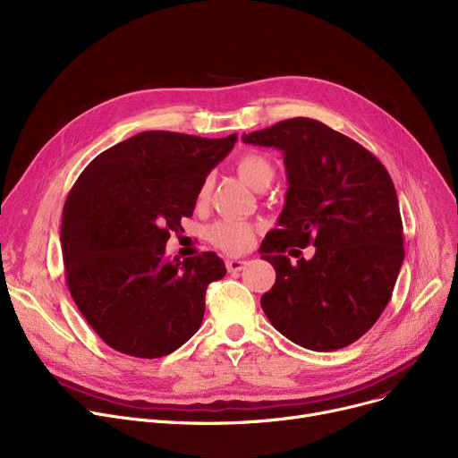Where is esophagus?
I'll return each instance as SVG.
<instances>
[{
	"label": "esophagus",
	"instance_id": "esophagus-1",
	"mask_svg": "<svg viewBox=\"0 0 458 458\" xmlns=\"http://www.w3.org/2000/svg\"><path fill=\"white\" fill-rule=\"evenodd\" d=\"M247 259H242V258H228L226 259V269H228V273H239V271H243L245 267H247Z\"/></svg>",
	"mask_w": 458,
	"mask_h": 458
}]
</instances>
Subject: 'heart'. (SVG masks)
I'll use <instances>...</instances> for the list:
<instances>
[{"instance_id":"1","label":"heart","mask_w":458,"mask_h":458,"mask_svg":"<svg viewBox=\"0 0 458 458\" xmlns=\"http://www.w3.org/2000/svg\"><path fill=\"white\" fill-rule=\"evenodd\" d=\"M237 173L242 174V178L250 185V187H259L261 183L271 182L275 176V166L273 163L258 152H249L243 154L237 159ZM211 187V176H208L200 187H199V195L197 200L204 202L208 192ZM252 226L243 221H233V219H225L215 223L209 228V239L211 243L219 247L225 252H242L252 243Z\"/></svg>"}]
</instances>
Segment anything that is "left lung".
Here are the masks:
<instances>
[{
  "instance_id": "obj_1",
  "label": "left lung",
  "mask_w": 458,
  "mask_h": 458,
  "mask_svg": "<svg viewBox=\"0 0 458 458\" xmlns=\"http://www.w3.org/2000/svg\"><path fill=\"white\" fill-rule=\"evenodd\" d=\"M242 139L280 150L290 183L278 228L259 247L276 271L275 285L261 297L263 311L304 349L351 345L390 302L404 259L388 171L362 144L306 116ZM310 242L317 254L292 267L283 252L300 255L298 249Z\"/></svg>"
}]
</instances>
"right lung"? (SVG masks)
Instances as JSON below:
<instances>
[{
	"label": "right lung",
	"mask_w": 458,
	"mask_h": 458,
	"mask_svg": "<svg viewBox=\"0 0 458 458\" xmlns=\"http://www.w3.org/2000/svg\"><path fill=\"white\" fill-rule=\"evenodd\" d=\"M235 140L237 133L142 131L96 156L68 192L61 223L68 290L114 351L161 358L200 328L206 290L226 275L225 261L215 252L171 259L165 245Z\"/></svg>",
	"instance_id": "add662e5"
}]
</instances>
